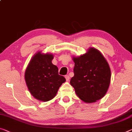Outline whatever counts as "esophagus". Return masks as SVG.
<instances>
[{
    "label": "esophagus",
    "mask_w": 132,
    "mask_h": 132,
    "mask_svg": "<svg viewBox=\"0 0 132 132\" xmlns=\"http://www.w3.org/2000/svg\"><path fill=\"white\" fill-rule=\"evenodd\" d=\"M65 77L67 81H68L69 80H70V76H69L68 75H67V76H65Z\"/></svg>",
    "instance_id": "1"
}]
</instances>
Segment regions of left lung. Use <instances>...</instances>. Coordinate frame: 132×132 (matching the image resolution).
I'll return each instance as SVG.
<instances>
[{
  "mask_svg": "<svg viewBox=\"0 0 132 132\" xmlns=\"http://www.w3.org/2000/svg\"><path fill=\"white\" fill-rule=\"evenodd\" d=\"M74 76L70 80L77 95L86 103L96 102L105 96L110 82L107 62L98 50L91 48L80 57L73 58Z\"/></svg>",
  "mask_w": 132,
  "mask_h": 132,
  "instance_id": "1",
  "label": "left lung"
}]
</instances>
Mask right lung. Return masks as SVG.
Listing matches in <instances>:
<instances>
[{
  "label": "right lung",
  "instance_id": "1",
  "mask_svg": "<svg viewBox=\"0 0 132 132\" xmlns=\"http://www.w3.org/2000/svg\"><path fill=\"white\" fill-rule=\"evenodd\" d=\"M53 57L52 54L38 52L26 70L25 79L28 88L32 96L40 101H48L53 98L66 80L58 74L57 67L52 64Z\"/></svg>",
  "mask_w": 132,
  "mask_h": 132
}]
</instances>
